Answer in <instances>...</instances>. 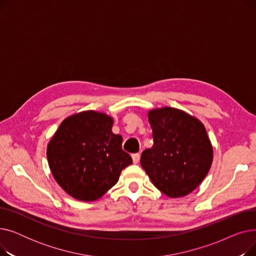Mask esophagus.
<instances>
[{
	"label": "esophagus",
	"instance_id": "34e87169",
	"mask_svg": "<svg viewBox=\"0 0 256 256\" xmlns=\"http://www.w3.org/2000/svg\"><path fill=\"white\" fill-rule=\"evenodd\" d=\"M132 162L135 164H138L139 160H140V154H134L132 156Z\"/></svg>",
	"mask_w": 256,
	"mask_h": 256
}]
</instances>
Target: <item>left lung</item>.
I'll use <instances>...</instances> for the list:
<instances>
[{
    "instance_id": "left-lung-1",
    "label": "left lung",
    "mask_w": 256,
    "mask_h": 256,
    "mask_svg": "<svg viewBox=\"0 0 256 256\" xmlns=\"http://www.w3.org/2000/svg\"><path fill=\"white\" fill-rule=\"evenodd\" d=\"M148 120L154 145L142 152V168L165 195H188L204 180L212 162V147L204 126L168 106L150 111Z\"/></svg>"
}]
</instances>
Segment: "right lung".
Wrapping results in <instances>:
<instances>
[{
  "label": "right lung",
  "instance_id": "obj_1",
  "mask_svg": "<svg viewBox=\"0 0 256 256\" xmlns=\"http://www.w3.org/2000/svg\"><path fill=\"white\" fill-rule=\"evenodd\" d=\"M113 119L86 111L67 117L48 145L46 156L54 178L74 198H100L132 163L122 150V137L112 132Z\"/></svg>",
  "mask_w": 256,
  "mask_h": 256
}]
</instances>
